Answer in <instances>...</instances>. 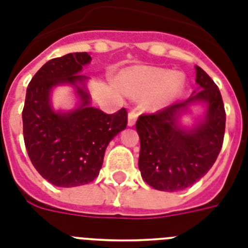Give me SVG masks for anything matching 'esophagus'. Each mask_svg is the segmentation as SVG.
Wrapping results in <instances>:
<instances>
[{
	"label": "esophagus",
	"instance_id": "34e87169",
	"mask_svg": "<svg viewBox=\"0 0 248 248\" xmlns=\"http://www.w3.org/2000/svg\"><path fill=\"white\" fill-rule=\"evenodd\" d=\"M136 117H138V113H136L135 110H131V112H128V121H127L128 126H134V124H135Z\"/></svg>",
	"mask_w": 248,
	"mask_h": 248
}]
</instances>
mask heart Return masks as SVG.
<instances>
[{
	"instance_id": "b5f03b06",
	"label": "heart",
	"mask_w": 248,
	"mask_h": 248,
	"mask_svg": "<svg viewBox=\"0 0 248 248\" xmlns=\"http://www.w3.org/2000/svg\"><path fill=\"white\" fill-rule=\"evenodd\" d=\"M121 87L131 95L145 96V105L161 108L176 99L184 87V77L155 68H131L120 76Z\"/></svg>"
}]
</instances>
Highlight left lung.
I'll list each match as a JSON object with an SVG mask.
<instances>
[{
	"label": "left lung",
	"instance_id": "8db88e82",
	"mask_svg": "<svg viewBox=\"0 0 248 248\" xmlns=\"http://www.w3.org/2000/svg\"><path fill=\"white\" fill-rule=\"evenodd\" d=\"M196 82L198 89L189 99L136 121L139 170L157 190L177 192L193 185L208 172L223 147L225 109L219 87L197 65ZM194 102H203L206 114L192 128H184L180 118Z\"/></svg>",
	"mask_w": 248,
	"mask_h": 248
}]
</instances>
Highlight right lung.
Wrapping results in <instances>:
<instances>
[{
  "mask_svg": "<svg viewBox=\"0 0 248 248\" xmlns=\"http://www.w3.org/2000/svg\"><path fill=\"white\" fill-rule=\"evenodd\" d=\"M91 62L87 52H73L48 60L29 82L23 109V134L34 169L52 185L71 188L95 180L109 141L127 126V112L107 114L90 105L89 77L79 75ZM73 85L78 108L56 112L52 89Z\"/></svg>",
  "mask_w": 248,
  "mask_h": 248,
  "instance_id": "right-lung-1",
  "label": "right lung"
}]
</instances>
